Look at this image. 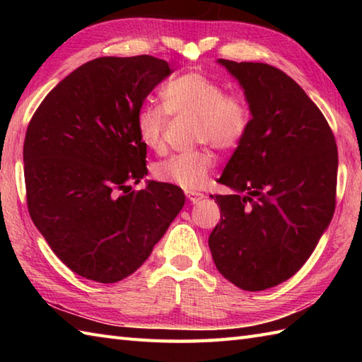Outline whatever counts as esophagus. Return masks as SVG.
<instances>
[{
  "label": "esophagus",
  "mask_w": 362,
  "mask_h": 362,
  "mask_svg": "<svg viewBox=\"0 0 362 362\" xmlns=\"http://www.w3.org/2000/svg\"><path fill=\"white\" fill-rule=\"evenodd\" d=\"M187 197L189 199V202H193V204H199L202 199H205V196L202 193H196V191H187Z\"/></svg>",
  "instance_id": "esophagus-1"
}]
</instances>
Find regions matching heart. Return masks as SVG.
Returning a JSON list of instances; mask_svg holds the SVG:
<instances>
[{
    "label": "heart",
    "instance_id": "1",
    "mask_svg": "<svg viewBox=\"0 0 362 362\" xmlns=\"http://www.w3.org/2000/svg\"><path fill=\"white\" fill-rule=\"evenodd\" d=\"M160 93L163 105L144 103L135 117L138 138L146 148L161 149L169 115L194 118V140L222 151L236 148L247 134L250 109L245 98L226 93L221 82L201 71L175 76ZM213 166L214 156L209 149H194L158 161L152 173L158 182L191 191L204 185Z\"/></svg>",
    "mask_w": 362,
    "mask_h": 362
}]
</instances>
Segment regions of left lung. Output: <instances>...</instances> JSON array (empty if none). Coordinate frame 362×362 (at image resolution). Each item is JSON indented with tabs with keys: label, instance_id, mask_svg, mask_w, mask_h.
<instances>
[{
	"label": "left lung",
	"instance_id": "8db88e82",
	"mask_svg": "<svg viewBox=\"0 0 362 362\" xmlns=\"http://www.w3.org/2000/svg\"><path fill=\"white\" fill-rule=\"evenodd\" d=\"M244 90L250 126L211 196L221 222L209 238L218 271L244 291L291 279L325 233L336 204L337 148L324 115L281 70L218 59Z\"/></svg>",
	"mask_w": 362,
	"mask_h": 362
}]
</instances>
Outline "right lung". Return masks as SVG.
Here are the masks:
<instances>
[{"label":"right lung","instance_id":"add662e5","mask_svg":"<svg viewBox=\"0 0 362 362\" xmlns=\"http://www.w3.org/2000/svg\"><path fill=\"white\" fill-rule=\"evenodd\" d=\"M171 73L152 56L90 60L46 95L29 122V214L52 252L83 279L117 283L134 274L185 205L175 185H129L148 175L136 112Z\"/></svg>","mask_w":362,"mask_h":362}]
</instances>
